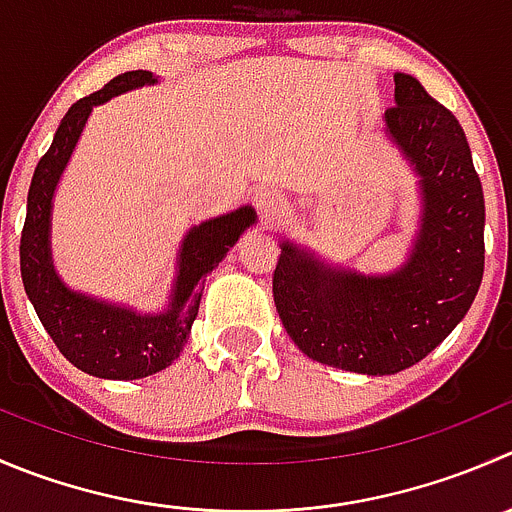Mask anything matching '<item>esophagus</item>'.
Returning <instances> with one entry per match:
<instances>
[{
  "label": "esophagus",
  "instance_id": "obj_1",
  "mask_svg": "<svg viewBox=\"0 0 512 512\" xmlns=\"http://www.w3.org/2000/svg\"><path fill=\"white\" fill-rule=\"evenodd\" d=\"M285 205H287L285 197H282L277 190H272V187H262V190H257L255 207L262 217H277L282 210H285Z\"/></svg>",
  "mask_w": 512,
  "mask_h": 512
}]
</instances>
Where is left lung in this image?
<instances>
[{
  "instance_id": "left-lung-1",
  "label": "left lung",
  "mask_w": 512,
  "mask_h": 512,
  "mask_svg": "<svg viewBox=\"0 0 512 512\" xmlns=\"http://www.w3.org/2000/svg\"><path fill=\"white\" fill-rule=\"evenodd\" d=\"M385 124L423 185V227L408 265L365 277L285 242L272 272L277 315L295 345L362 375H395L433 352L470 310L485 270L483 185L455 114L398 72Z\"/></svg>"
}]
</instances>
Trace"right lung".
I'll use <instances>...</instances> for the list:
<instances>
[{"mask_svg": "<svg viewBox=\"0 0 512 512\" xmlns=\"http://www.w3.org/2000/svg\"><path fill=\"white\" fill-rule=\"evenodd\" d=\"M145 69L117 74L102 89L77 99L59 122L52 147L34 170L27 195V220L19 240V267L27 297L44 330L64 357L82 372L107 380H137L155 375L180 357L200 310L202 280L227 255L237 237L255 222L252 207L192 227L180 252V275L170 310L162 315H137L132 310L102 305L67 290L54 275L49 257V210L59 175L72 155L94 104L127 89L152 84Z\"/></svg>", "mask_w": 512, "mask_h": 512, "instance_id": "obj_1", "label": "right lung"}]
</instances>
